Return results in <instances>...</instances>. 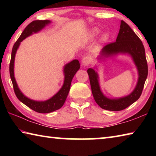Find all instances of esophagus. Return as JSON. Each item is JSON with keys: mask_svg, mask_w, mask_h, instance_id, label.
<instances>
[{"mask_svg": "<svg viewBox=\"0 0 156 156\" xmlns=\"http://www.w3.org/2000/svg\"><path fill=\"white\" fill-rule=\"evenodd\" d=\"M91 58L89 56H84L83 58V59H82V65L83 66H87L88 65L89 63L91 62Z\"/></svg>", "mask_w": 156, "mask_h": 156, "instance_id": "esophagus-1", "label": "esophagus"}]
</instances>
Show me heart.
I'll list each match as a JSON object with an SVG mask.
<instances>
[{
    "label": "heart",
    "mask_w": 156,
    "mask_h": 156,
    "mask_svg": "<svg viewBox=\"0 0 156 156\" xmlns=\"http://www.w3.org/2000/svg\"><path fill=\"white\" fill-rule=\"evenodd\" d=\"M100 31L99 29H98L96 27L92 29L91 31H90V33H89V37H90V38H96V36H98V34H100ZM109 38V34L105 33L102 36L101 38H100V42H101L102 43H105V42H107L108 41Z\"/></svg>",
    "instance_id": "1"
}]
</instances>
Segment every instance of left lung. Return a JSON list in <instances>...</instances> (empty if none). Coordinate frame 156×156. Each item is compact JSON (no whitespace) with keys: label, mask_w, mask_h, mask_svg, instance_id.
Returning <instances> with one entry per match:
<instances>
[{"label":"left lung","mask_w":156,"mask_h":156,"mask_svg":"<svg viewBox=\"0 0 156 156\" xmlns=\"http://www.w3.org/2000/svg\"><path fill=\"white\" fill-rule=\"evenodd\" d=\"M118 54L130 55L138 69V83L133 91L128 96L113 99L106 97L100 89L97 72L92 68L87 69L95 101L102 109L114 112L125 109L138 100L148 75V66L143 44L139 37L123 20L120 22V28L116 41L107 44L102 48L98 59L102 60Z\"/></svg>","instance_id":"left-lung-1"}]
</instances>
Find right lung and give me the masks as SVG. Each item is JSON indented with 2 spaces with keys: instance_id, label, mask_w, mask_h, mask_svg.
Returning a JSON list of instances; mask_svg holds the SVG:
<instances>
[{
  "instance_id": "right-lung-1",
  "label": "right lung",
  "mask_w": 156,
  "mask_h": 156,
  "mask_svg": "<svg viewBox=\"0 0 156 156\" xmlns=\"http://www.w3.org/2000/svg\"><path fill=\"white\" fill-rule=\"evenodd\" d=\"M51 23V21L49 20H34L30 23L27 27H25L24 31L21 34L20 36L18 38V40L14 44L12 51V56L11 60H10L9 64V74L10 78L13 84V87L15 92V94L18 99L22 102L23 104L27 105L28 107H30L35 112L41 113H51L54 111L59 109L61 108L63 105H64L66 98H67V95L69 94L70 89L71 83L73 78V76L77 72V71L80 69V62L78 60H73L70 62L67 63L64 67V83L61 87V89L58 91V93L54 95V96L51 97L49 100H45V101H36V100H31L26 97L24 94L18 88L16 81L14 78V60L16 53L21 42H22L25 38L27 37L30 36L34 33H37L39 31L45 27L46 25H49Z\"/></svg>"
}]
</instances>
